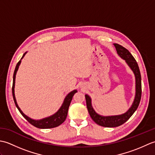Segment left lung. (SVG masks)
<instances>
[{
    "mask_svg": "<svg viewBox=\"0 0 155 155\" xmlns=\"http://www.w3.org/2000/svg\"><path fill=\"white\" fill-rule=\"evenodd\" d=\"M116 48L117 54L125 61L128 67L132 70L135 77V97L133 103L128 110L122 114L113 116H102L97 113L92 106L91 98L88 94H85L87 107L91 117L97 124L104 127H117L124 124L132 116L139 107L141 98V76L140 72L135 59L127 48L118 44H113Z\"/></svg>",
    "mask_w": 155,
    "mask_h": 155,
    "instance_id": "1",
    "label": "left lung"
}]
</instances>
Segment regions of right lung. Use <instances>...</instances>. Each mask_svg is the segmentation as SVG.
I'll return each mask as SVG.
<instances>
[{
	"instance_id": "obj_1",
	"label": "right lung",
	"mask_w": 155,
	"mask_h": 155,
	"mask_svg": "<svg viewBox=\"0 0 155 155\" xmlns=\"http://www.w3.org/2000/svg\"><path fill=\"white\" fill-rule=\"evenodd\" d=\"M27 52H26L25 53L22 55L21 59L18 61L17 64H16L15 70L14 72V74H13V83H12V91L13 98H14V101H15L16 107H17L18 110H19L20 113H21V114L25 118V119L27 120L28 123H30L32 125L35 126V127L38 128H51L57 127L59 126L60 124H61L66 120V118H67V114H68V107L70 106L71 102L72 99V97H73L74 94L77 93V91L74 90L71 91V93H69L64 98L63 103H62V106L58 110V111L50 117L42 118V119H40V120H35V119H32V118L30 117H28L25 113H23V112L21 110V108H19L17 103H16V100L15 94V78H16V72L18 71L20 64H21V60L23 58V57H25V55L27 54Z\"/></svg>"
}]
</instances>
